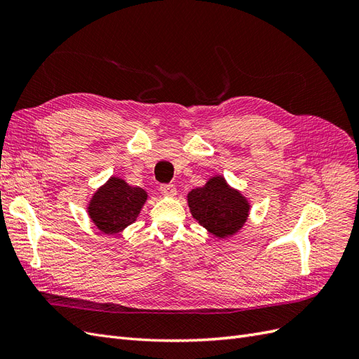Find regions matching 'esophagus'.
I'll use <instances>...</instances> for the list:
<instances>
[{
  "label": "esophagus",
  "instance_id": "obj_1",
  "mask_svg": "<svg viewBox=\"0 0 359 359\" xmlns=\"http://www.w3.org/2000/svg\"><path fill=\"white\" fill-rule=\"evenodd\" d=\"M160 191L165 194V196H175V194H177V189H175V186H173V184H161Z\"/></svg>",
  "mask_w": 359,
  "mask_h": 359
}]
</instances>
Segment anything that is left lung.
I'll return each instance as SVG.
<instances>
[{"label": "left lung", "mask_w": 359, "mask_h": 359, "mask_svg": "<svg viewBox=\"0 0 359 359\" xmlns=\"http://www.w3.org/2000/svg\"><path fill=\"white\" fill-rule=\"evenodd\" d=\"M187 201L193 219L217 238L232 236L240 231L250 211V202L222 175L210 178L203 187L193 189Z\"/></svg>", "instance_id": "obj_1"}]
</instances>
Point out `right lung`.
<instances>
[{
  "instance_id": "right-lung-1",
  "label": "right lung",
  "mask_w": 359,
  "mask_h": 359,
  "mask_svg": "<svg viewBox=\"0 0 359 359\" xmlns=\"http://www.w3.org/2000/svg\"><path fill=\"white\" fill-rule=\"evenodd\" d=\"M147 198L144 189L132 187L124 180L111 177L93 194L88 203L90 219L103 233H118L137 219Z\"/></svg>"
}]
</instances>
